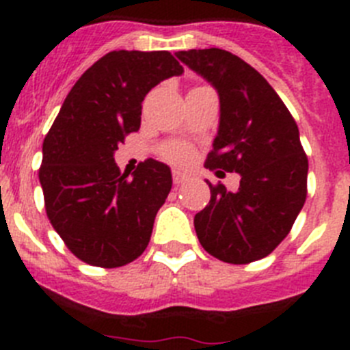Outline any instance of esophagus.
I'll return each mask as SVG.
<instances>
[{
    "label": "esophagus",
    "instance_id": "esophagus-1",
    "mask_svg": "<svg viewBox=\"0 0 350 350\" xmlns=\"http://www.w3.org/2000/svg\"><path fill=\"white\" fill-rule=\"evenodd\" d=\"M172 177H173V182H175L177 185L184 184V182L189 180V175H187V173H184V172H180V170H173Z\"/></svg>",
    "mask_w": 350,
    "mask_h": 350
}]
</instances>
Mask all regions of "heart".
Instances as JSON below:
<instances>
[{"mask_svg":"<svg viewBox=\"0 0 350 350\" xmlns=\"http://www.w3.org/2000/svg\"><path fill=\"white\" fill-rule=\"evenodd\" d=\"M161 156L172 161V163L184 165L193 157V148H191V145L184 144V142H170V144L161 148Z\"/></svg>","mask_w":350,"mask_h":350,"instance_id":"obj_1","label":"heart"}]
</instances>
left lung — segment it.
Returning a JSON list of instances; mask_svg holds the SVG:
<instances>
[{"instance_id": "8db88e82", "label": "left lung", "mask_w": 350, "mask_h": 350, "mask_svg": "<svg viewBox=\"0 0 350 350\" xmlns=\"http://www.w3.org/2000/svg\"><path fill=\"white\" fill-rule=\"evenodd\" d=\"M175 55L219 94V131L205 166L242 177L234 193L208 184V205L194 215L198 240L231 265L267 258L307 200L308 159L296 120L265 77L238 55L222 49Z\"/></svg>"}]
</instances>
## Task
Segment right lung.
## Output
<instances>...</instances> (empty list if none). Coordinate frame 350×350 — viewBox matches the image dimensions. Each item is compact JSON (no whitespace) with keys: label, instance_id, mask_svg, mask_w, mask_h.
<instances>
[{"label":"right lung","instance_id":"obj_1","mask_svg":"<svg viewBox=\"0 0 350 350\" xmlns=\"http://www.w3.org/2000/svg\"><path fill=\"white\" fill-rule=\"evenodd\" d=\"M182 71L168 51H113L68 92L43 140L38 177L49 221L80 261L124 267L147 249L172 172L147 159L128 178L113 152L140 129L147 92Z\"/></svg>","mask_w":350,"mask_h":350}]
</instances>
